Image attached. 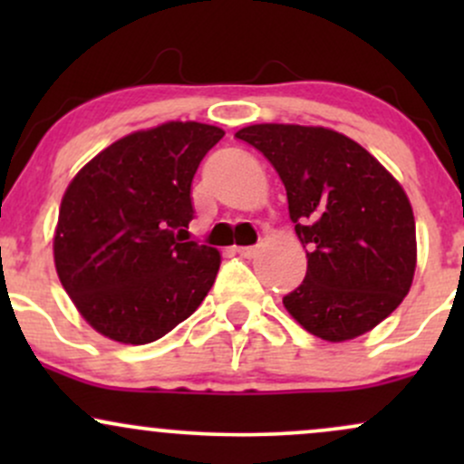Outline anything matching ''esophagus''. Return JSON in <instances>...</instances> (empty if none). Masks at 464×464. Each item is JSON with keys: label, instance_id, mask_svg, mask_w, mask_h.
Instances as JSON below:
<instances>
[{"label": "esophagus", "instance_id": "1", "mask_svg": "<svg viewBox=\"0 0 464 464\" xmlns=\"http://www.w3.org/2000/svg\"><path fill=\"white\" fill-rule=\"evenodd\" d=\"M236 253L239 255V257L250 259V257H255V255H257V246H237Z\"/></svg>", "mask_w": 464, "mask_h": 464}]
</instances>
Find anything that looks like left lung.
<instances>
[{
    "label": "left lung",
    "instance_id": "8db88e82",
    "mask_svg": "<svg viewBox=\"0 0 464 464\" xmlns=\"http://www.w3.org/2000/svg\"><path fill=\"white\" fill-rule=\"evenodd\" d=\"M273 163L307 273L284 296L303 329L344 343L371 332L412 285L417 231L410 200L360 143L323 126L253 124L236 132Z\"/></svg>",
    "mask_w": 464,
    "mask_h": 464
}]
</instances>
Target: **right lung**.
Masks as SVG:
<instances>
[{
  "label": "right lung",
  "mask_w": 464,
  "mask_h": 464,
  "mask_svg": "<svg viewBox=\"0 0 464 464\" xmlns=\"http://www.w3.org/2000/svg\"><path fill=\"white\" fill-rule=\"evenodd\" d=\"M225 137L218 126L168 121L121 137L63 196L54 264L95 332L148 344L191 316L214 285L220 253L185 242L191 180Z\"/></svg>",
  "instance_id": "right-lung-1"
}]
</instances>
